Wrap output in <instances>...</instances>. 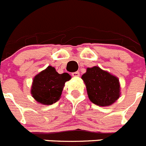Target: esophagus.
Instances as JSON below:
<instances>
[{
  "label": "esophagus",
  "instance_id": "esophagus-1",
  "mask_svg": "<svg viewBox=\"0 0 146 146\" xmlns=\"http://www.w3.org/2000/svg\"><path fill=\"white\" fill-rule=\"evenodd\" d=\"M72 75L73 76V77H79V76H80V72H79L78 71H77V72H72Z\"/></svg>",
  "mask_w": 146,
  "mask_h": 146
}]
</instances>
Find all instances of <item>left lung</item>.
Masks as SVG:
<instances>
[{
    "label": "left lung",
    "instance_id": "8db88e82",
    "mask_svg": "<svg viewBox=\"0 0 146 146\" xmlns=\"http://www.w3.org/2000/svg\"><path fill=\"white\" fill-rule=\"evenodd\" d=\"M82 79L86 85L89 99L93 104L99 106H108L119 98L118 78L98 66L88 68Z\"/></svg>",
    "mask_w": 146,
    "mask_h": 146
}]
</instances>
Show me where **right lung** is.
<instances>
[{
	"label": "right lung",
	"instance_id": "1",
	"mask_svg": "<svg viewBox=\"0 0 146 146\" xmlns=\"http://www.w3.org/2000/svg\"><path fill=\"white\" fill-rule=\"evenodd\" d=\"M70 79L68 73L60 74L49 66L35 77L31 93L37 102L51 105L59 99L64 84Z\"/></svg>",
	"mask_w": 146,
	"mask_h": 146
}]
</instances>
